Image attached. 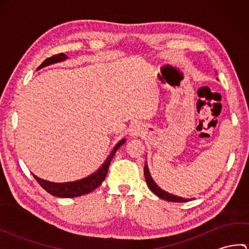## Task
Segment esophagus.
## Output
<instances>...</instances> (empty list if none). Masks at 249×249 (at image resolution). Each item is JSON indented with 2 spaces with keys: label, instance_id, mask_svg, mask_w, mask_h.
<instances>
[{
  "label": "esophagus",
  "instance_id": "34e87169",
  "mask_svg": "<svg viewBox=\"0 0 249 249\" xmlns=\"http://www.w3.org/2000/svg\"><path fill=\"white\" fill-rule=\"evenodd\" d=\"M137 134V130H136V128L133 130V135H136Z\"/></svg>",
  "mask_w": 249,
  "mask_h": 249
}]
</instances>
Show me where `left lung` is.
<instances>
[{"mask_svg":"<svg viewBox=\"0 0 249 249\" xmlns=\"http://www.w3.org/2000/svg\"><path fill=\"white\" fill-rule=\"evenodd\" d=\"M143 171H144V178H145L147 186H149L151 192L154 193L157 197H160V198H161L163 200H167V201H171V202H187V201L189 200V199L178 197V196H176V195L169 194L158 186V185L154 182V179H153L151 177V173L149 170V167H147V165H146V161H145Z\"/></svg>","mask_w":249,"mask_h":249,"instance_id":"left-lung-1","label":"left lung"}]
</instances>
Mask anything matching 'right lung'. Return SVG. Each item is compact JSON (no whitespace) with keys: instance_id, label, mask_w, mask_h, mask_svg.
Here are the masks:
<instances>
[{"instance_id":"obj_1","label":"right lung","mask_w":249,"mask_h":249,"mask_svg":"<svg viewBox=\"0 0 249 249\" xmlns=\"http://www.w3.org/2000/svg\"><path fill=\"white\" fill-rule=\"evenodd\" d=\"M67 60V55L64 53H60V54H55L51 57H48L41 64L39 65L38 70L43 67H46L51 64H54V63H59ZM126 139H122L119 141L118 143L115 144L113 147V151L111 152V154L108 156L107 160H105V162L102 165V167H99L97 171H95L94 173L89 174V177L83 178L81 179H78V181H73V182H65V183H54V182H49L46 181V179L40 178L38 177H36L35 174H33L35 179L39 183V185L43 187L46 192H48L50 195H53L55 197H60V198H73V197H79V196L86 195L93 192L94 189H96L100 184L104 182V179L107 176L109 165L111 160L115 154V152L119 150V147L125 143Z\"/></svg>"}]
</instances>
